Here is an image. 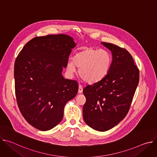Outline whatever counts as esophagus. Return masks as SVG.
Listing matches in <instances>:
<instances>
[{
    "instance_id": "1",
    "label": "esophagus",
    "mask_w": 157,
    "mask_h": 157,
    "mask_svg": "<svg viewBox=\"0 0 157 157\" xmlns=\"http://www.w3.org/2000/svg\"><path fill=\"white\" fill-rule=\"evenodd\" d=\"M82 90H83V88L82 87L81 85H79V89H78V93H82Z\"/></svg>"
}]
</instances>
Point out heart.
I'll return each mask as SVG.
<instances>
[{"label": "heart", "mask_w": 157, "mask_h": 157, "mask_svg": "<svg viewBox=\"0 0 157 157\" xmlns=\"http://www.w3.org/2000/svg\"><path fill=\"white\" fill-rule=\"evenodd\" d=\"M112 57L105 50L87 48L76 53L73 61L67 63L66 70L70 75L76 73V67L82 79L87 83L94 84L102 80L108 74Z\"/></svg>", "instance_id": "1"}]
</instances>
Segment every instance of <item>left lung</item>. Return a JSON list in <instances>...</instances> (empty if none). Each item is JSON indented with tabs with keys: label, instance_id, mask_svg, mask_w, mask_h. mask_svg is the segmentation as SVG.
Wrapping results in <instances>:
<instances>
[{
	"label": "left lung",
	"instance_id": "8db88e82",
	"mask_svg": "<svg viewBox=\"0 0 157 157\" xmlns=\"http://www.w3.org/2000/svg\"><path fill=\"white\" fill-rule=\"evenodd\" d=\"M101 43L111 51L113 61L102 80L84 88L86 101L82 116L87 125L104 132L127 114L139 82V70L127 50L113 43Z\"/></svg>",
	"mask_w": 157,
	"mask_h": 157
}]
</instances>
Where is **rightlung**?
Masks as SVG:
<instances>
[{
    "label": "right lung",
    "mask_w": 157,
    "mask_h": 157,
    "mask_svg": "<svg viewBox=\"0 0 157 157\" xmlns=\"http://www.w3.org/2000/svg\"><path fill=\"white\" fill-rule=\"evenodd\" d=\"M76 45L67 35L37 36L26 43L15 59L18 108L28 123L40 130L57 125L66 104L78 93V82L64 79L61 74Z\"/></svg>",
    "instance_id": "add662e5"
}]
</instances>
